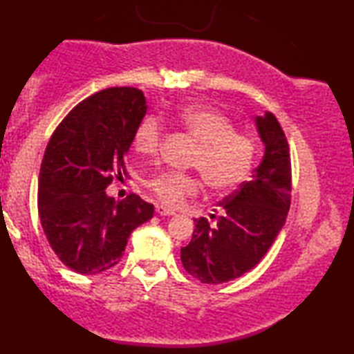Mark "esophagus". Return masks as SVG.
Returning <instances> with one entry per match:
<instances>
[{
	"label": "esophagus",
	"instance_id": "1",
	"mask_svg": "<svg viewBox=\"0 0 354 354\" xmlns=\"http://www.w3.org/2000/svg\"><path fill=\"white\" fill-rule=\"evenodd\" d=\"M156 212H158L159 216H172V214H176V212H174L172 209H169V207L162 206V205H156Z\"/></svg>",
	"mask_w": 354,
	"mask_h": 354
}]
</instances>
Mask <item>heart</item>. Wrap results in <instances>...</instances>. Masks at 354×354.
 Segmentation results:
<instances>
[{
  "label": "heart",
  "instance_id": "b5f03b06",
  "mask_svg": "<svg viewBox=\"0 0 354 354\" xmlns=\"http://www.w3.org/2000/svg\"><path fill=\"white\" fill-rule=\"evenodd\" d=\"M176 122L196 142L188 164L200 171L211 190L232 192L248 178L256 158V142L248 135L236 132L235 124L225 114L206 106H185L177 111ZM161 137V120L147 114L133 132L135 151L154 153ZM145 187L164 205L177 206L183 198L196 195L200 180L188 172L161 171L148 177Z\"/></svg>",
  "mask_w": 354,
  "mask_h": 354
}]
</instances>
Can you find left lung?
<instances>
[{
    "label": "left lung",
    "mask_w": 354,
    "mask_h": 354,
    "mask_svg": "<svg viewBox=\"0 0 354 354\" xmlns=\"http://www.w3.org/2000/svg\"><path fill=\"white\" fill-rule=\"evenodd\" d=\"M264 156L251 180L219 203L209 224L195 219L190 243L180 250L185 270L203 283H224L253 269L272 246L290 209L292 164L288 142L272 113L256 118Z\"/></svg>",
    "instance_id": "1"
}]
</instances>
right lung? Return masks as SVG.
<instances>
[{"label":"right lung","mask_w":354,"mask_h":354,"mask_svg":"<svg viewBox=\"0 0 354 354\" xmlns=\"http://www.w3.org/2000/svg\"><path fill=\"white\" fill-rule=\"evenodd\" d=\"M142 90L113 86L88 96L51 135L38 178V216L62 264L84 275L113 268L132 232L154 206L135 193L122 201L106 195L125 174L124 156L147 114Z\"/></svg>","instance_id":"obj_1"}]
</instances>
